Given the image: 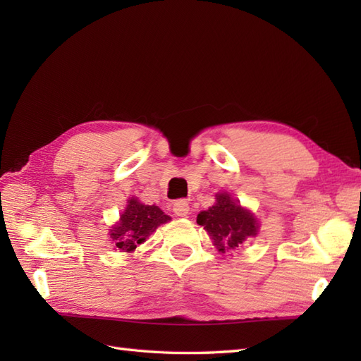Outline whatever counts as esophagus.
Listing matches in <instances>:
<instances>
[{
    "label": "esophagus",
    "instance_id": "34e87169",
    "mask_svg": "<svg viewBox=\"0 0 361 361\" xmlns=\"http://www.w3.org/2000/svg\"><path fill=\"white\" fill-rule=\"evenodd\" d=\"M173 212L178 216H187L190 212V204L185 200H178L173 204Z\"/></svg>",
    "mask_w": 361,
    "mask_h": 361
}]
</instances>
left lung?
Here are the masks:
<instances>
[{"label":"left lung","instance_id":"8db88e82","mask_svg":"<svg viewBox=\"0 0 361 361\" xmlns=\"http://www.w3.org/2000/svg\"><path fill=\"white\" fill-rule=\"evenodd\" d=\"M215 204L197 215V224L203 226L218 251L226 253L243 245L247 238L256 236L259 223L256 216L232 199L231 194H215Z\"/></svg>","mask_w":361,"mask_h":361}]
</instances>
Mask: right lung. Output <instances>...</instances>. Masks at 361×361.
I'll list each match as a JSON object with an SVG mask.
<instances>
[{"label": "right lung", "mask_w": 361, "mask_h": 361, "mask_svg": "<svg viewBox=\"0 0 361 361\" xmlns=\"http://www.w3.org/2000/svg\"><path fill=\"white\" fill-rule=\"evenodd\" d=\"M171 218L164 214L155 204H143L137 197H130L120 220L110 228V238L117 250L125 253L143 244L154 233L158 226L170 221Z\"/></svg>", "instance_id": "add662e5"}]
</instances>
